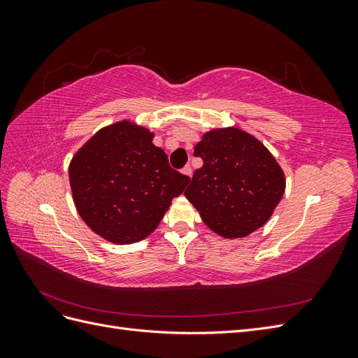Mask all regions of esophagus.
<instances>
[{
	"mask_svg": "<svg viewBox=\"0 0 358 358\" xmlns=\"http://www.w3.org/2000/svg\"><path fill=\"white\" fill-rule=\"evenodd\" d=\"M182 173L185 176H188V178H191V175H192V169H191V166H185L182 169Z\"/></svg>",
	"mask_w": 358,
	"mask_h": 358,
	"instance_id": "obj_1",
	"label": "esophagus"
}]
</instances>
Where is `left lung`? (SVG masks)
Segmentation results:
<instances>
[{
	"instance_id": "left-lung-1",
	"label": "left lung",
	"mask_w": 358,
	"mask_h": 358,
	"mask_svg": "<svg viewBox=\"0 0 358 358\" xmlns=\"http://www.w3.org/2000/svg\"><path fill=\"white\" fill-rule=\"evenodd\" d=\"M194 155L203 166L194 171L185 197L212 231L237 239L268 221L284 196L285 176L259 140L234 127L212 129Z\"/></svg>"
}]
</instances>
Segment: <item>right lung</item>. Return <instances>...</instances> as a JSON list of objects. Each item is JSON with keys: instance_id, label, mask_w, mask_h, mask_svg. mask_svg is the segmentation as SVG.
I'll list each match as a JSON object with an SVG mask.
<instances>
[{"instance_id": "obj_1", "label": "right lung", "mask_w": 358, "mask_h": 358, "mask_svg": "<svg viewBox=\"0 0 358 358\" xmlns=\"http://www.w3.org/2000/svg\"><path fill=\"white\" fill-rule=\"evenodd\" d=\"M154 133L129 121L101 128L69 169L76 209L106 241L128 245L152 233L189 178L173 170Z\"/></svg>"}]
</instances>
